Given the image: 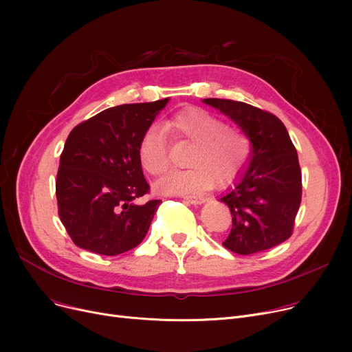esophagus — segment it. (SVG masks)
Wrapping results in <instances>:
<instances>
[{
  "instance_id": "1",
  "label": "esophagus",
  "mask_w": 352,
  "mask_h": 352,
  "mask_svg": "<svg viewBox=\"0 0 352 352\" xmlns=\"http://www.w3.org/2000/svg\"><path fill=\"white\" fill-rule=\"evenodd\" d=\"M184 201L186 202H188V204H202V202H204L206 199L202 198V197H195V195H187V197H184Z\"/></svg>"
}]
</instances>
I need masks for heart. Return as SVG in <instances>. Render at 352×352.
Here are the masks:
<instances>
[{"mask_svg": "<svg viewBox=\"0 0 352 352\" xmlns=\"http://www.w3.org/2000/svg\"><path fill=\"white\" fill-rule=\"evenodd\" d=\"M175 137L192 142L187 162L188 170L173 171L158 182L165 194H192L207 190L217 181L227 182L244 168L251 153L247 135L236 126L223 124L219 117L199 107H187L165 124ZM142 168L154 177L162 175L170 166L168 141L161 128L148 126L138 144Z\"/></svg>", "mask_w": 352, "mask_h": 352, "instance_id": "obj_1", "label": "heart"}]
</instances>
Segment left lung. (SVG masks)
Segmentation results:
<instances>
[{"label":"left lung","mask_w":352,"mask_h":352,"mask_svg":"<svg viewBox=\"0 0 352 352\" xmlns=\"http://www.w3.org/2000/svg\"><path fill=\"white\" fill-rule=\"evenodd\" d=\"M202 101L228 116L252 144L248 168L219 198L232 215L223 245L250 255L284 243L292 234L302 195L298 155L285 125L268 111L241 101Z\"/></svg>","instance_id":"8db88e82"}]
</instances>
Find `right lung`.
Listing matches in <instances>:
<instances>
[{"label":"right lung","instance_id":"add662e5","mask_svg":"<svg viewBox=\"0 0 352 352\" xmlns=\"http://www.w3.org/2000/svg\"><path fill=\"white\" fill-rule=\"evenodd\" d=\"M168 98L124 104L74 126L55 182L58 215L72 243L101 255L135 248L161 199L137 204L150 192L138 144Z\"/></svg>","mask_w":352,"mask_h":352}]
</instances>
